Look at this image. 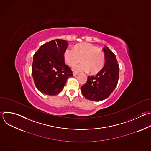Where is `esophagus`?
<instances>
[{
    "mask_svg": "<svg viewBox=\"0 0 151 151\" xmlns=\"http://www.w3.org/2000/svg\"><path fill=\"white\" fill-rule=\"evenodd\" d=\"M78 74V73H77V72H73V75L74 76H76Z\"/></svg>",
    "mask_w": 151,
    "mask_h": 151,
    "instance_id": "34e87169",
    "label": "esophagus"
}]
</instances>
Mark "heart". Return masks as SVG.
Listing matches in <instances>:
<instances>
[{
	"instance_id": "heart-1",
	"label": "heart",
	"mask_w": 151,
	"mask_h": 151,
	"mask_svg": "<svg viewBox=\"0 0 151 151\" xmlns=\"http://www.w3.org/2000/svg\"><path fill=\"white\" fill-rule=\"evenodd\" d=\"M64 60L70 66H73L80 61L79 65L75 66L76 72H88L91 74L99 73L103 68L105 55L103 51L93 44L83 43L75 46L73 49L68 48L64 52Z\"/></svg>"
}]
</instances>
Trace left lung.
<instances>
[{
  "label": "left lung",
  "instance_id": "obj_1",
  "mask_svg": "<svg viewBox=\"0 0 151 151\" xmlns=\"http://www.w3.org/2000/svg\"><path fill=\"white\" fill-rule=\"evenodd\" d=\"M105 63L96 75L88 76L81 87L83 96L91 101H101L108 97L115 89L119 79V69L115 55L105 47Z\"/></svg>",
  "mask_w": 151,
  "mask_h": 151
}]
</instances>
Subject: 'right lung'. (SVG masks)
I'll return each instance as SVG.
<instances>
[{
  "instance_id": "1",
  "label": "right lung",
  "mask_w": 151,
  "mask_h": 151,
  "mask_svg": "<svg viewBox=\"0 0 151 151\" xmlns=\"http://www.w3.org/2000/svg\"><path fill=\"white\" fill-rule=\"evenodd\" d=\"M68 41L51 40L40 46L33 55L32 73L37 89L49 96L60 93L73 72L64 61Z\"/></svg>"
}]
</instances>
